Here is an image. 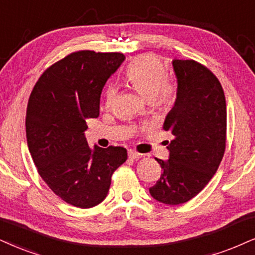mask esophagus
I'll return each mask as SVG.
<instances>
[{"label":"esophagus","mask_w":255,"mask_h":255,"mask_svg":"<svg viewBox=\"0 0 255 255\" xmlns=\"http://www.w3.org/2000/svg\"><path fill=\"white\" fill-rule=\"evenodd\" d=\"M128 158H131V159H137L138 157H139V153L134 151V150H128Z\"/></svg>","instance_id":"obj_1"}]
</instances>
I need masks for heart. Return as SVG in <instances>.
Returning <instances> with one entry per match:
<instances>
[{"label": "heart", "instance_id": "1", "mask_svg": "<svg viewBox=\"0 0 255 255\" xmlns=\"http://www.w3.org/2000/svg\"><path fill=\"white\" fill-rule=\"evenodd\" d=\"M128 84L146 100H153L157 106H168L174 102L175 89L165 79L162 61L152 54L138 56L127 70ZM115 87H109L106 100L110 104L116 97Z\"/></svg>", "mask_w": 255, "mask_h": 255}]
</instances>
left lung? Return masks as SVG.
<instances>
[{
  "mask_svg": "<svg viewBox=\"0 0 255 255\" xmlns=\"http://www.w3.org/2000/svg\"><path fill=\"white\" fill-rule=\"evenodd\" d=\"M177 92L163 128L171 134L169 159H157L163 174L150 195L158 202L193 199L218 170L225 153L227 109L218 78L194 60H172Z\"/></svg>",
  "mask_w": 255,
  "mask_h": 255,
  "instance_id": "8db88e82",
  "label": "left lung"
}]
</instances>
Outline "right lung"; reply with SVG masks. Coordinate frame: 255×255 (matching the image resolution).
<instances>
[{
    "label": "right lung",
    "mask_w": 255,
    "mask_h": 255,
    "mask_svg": "<svg viewBox=\"0 0 255 255\" xmlns=\"http://www.w3.org/2000/svg\"><path fill=\"white\" fill-rule=\"evenodd\" d=\"M124 60L122 53H72L43 72L29 97L26 133L34 164L59 197L79 208L104 201L112 174L128 158L124 147H91L85 137L106 81Z\"/></svg>",
    "instance_id": "right-lung-1"
}]
</instances>
